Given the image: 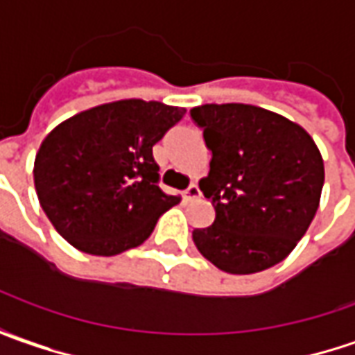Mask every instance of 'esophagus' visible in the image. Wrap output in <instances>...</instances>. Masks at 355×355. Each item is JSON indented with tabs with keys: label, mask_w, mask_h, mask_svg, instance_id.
<instances>
[{
	"label": "esophagus",
	"mask_w": 355,
	"mask_h": 355,
	"mask_svg": "<svg viewBox=\"0 0 355 355\" xmlns=\"http://www.w3.org/2000/svg\"><path fill=\"white\" fill-rule=\"evenodd\" d=\"M182 194H184L187 200H196V198H200V189H198V184H190Z\"/></svg>",
	"instance_id": "1"
}]
</instances>
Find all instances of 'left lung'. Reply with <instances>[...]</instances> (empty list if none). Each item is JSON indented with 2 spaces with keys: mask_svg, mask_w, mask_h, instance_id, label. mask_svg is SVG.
Listing matches in <instances>:
<instances>
[{
  "mask_svg": "<svg viewBox=\"0 0 355 355\" xmlns=\"http://www.w3.org/2000/svg\"><path fill=\"white\" fill-rule=\"evenodd\" d=\"M212 151L200 190L214 224L194 230L202 255L232 275L283 261L306 234L320 204L324 161L306 129L250 104L190 110Z\"/></svg>",
  "mask_w": 355,
  "mask_h": 355,
  "instance_id": "8db88e82",
  "label": "left lung"
}]
</instances>
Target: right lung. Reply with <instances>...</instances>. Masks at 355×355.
Segmentation results:
<instances>
[{
  "instance_id": "right-lung-1",
  "label": "right lung",
  "mask_w": 355,
  "mask_h": 355,
  "mask_svg": "<svg viewBox=\"0 0 355 355\" xmlns=\"http://www.w3.org/2000/svg\"><path fill=\"white\" fill-rule=\"evenodd\" d=\"M184 112L119 100L68 117L44 137L35 157V190L70 245L104 257L137 248L159 216L180 202L157 184L153 145Z\"/></svg>"
}]
</instances>
